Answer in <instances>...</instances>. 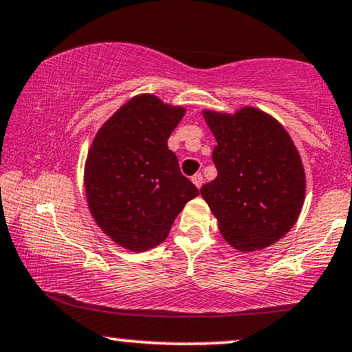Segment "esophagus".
Here are the masks:
<instances>
[{
  "mask_svg": "<svg viewBox=\"0 0 352 352\" xmlns=\"http://www.w3.org/2000/svg\"><path fill=\"white\" fill-rule=\"evenodd\" d=\"M190 181L194 182L195 187H199V189H200V187H202V184H204V176L200 175V173H197V175H194L192 177H190Z\"/></svg>",
  "mask_w": 352,
  "mask_h": 352,
  "instance_id": "1",
  "label": "esophagus"
}]
</instances>
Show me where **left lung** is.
I'll list each match as a JSON object with an SVG mask.
<instances>
[{
  "mask_svg": "<svg viewBox=\"0 0 352 352\" xmlns=\"http://www.w3.org/2000/svg\"><path fill=\"white\" fill-rule=\"evenodd\" d=\"M217 145L218 176L200 195L225 241L241 252L265 249L298 221L305 197L302 160L287 131L262 109H204Z\"/></svg>",
  "mask_w": 352,
  "mask_h": 352,
  "instance_id": "1",
  "label": "left lung"
}]
</instances>
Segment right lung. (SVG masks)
I'll return each instance as SVG.
<instances>
[{
  "mask_svg": "<svg viewBox=\"0 0 352 352\" xmlns=\"http://www.w3.org/2000/svg\"><path fill=\"white\" fill-rule=\"evenodd\" d=\"M184 113L157 95H135L103 122L87 153L90 213L113 243L131 252L162 244L184 205L199 195L168 148Z\"/></svg>",
  "mask_w": 352,
  "mask_h": 352,
  "instance_id": "right-lung-1",
  "label": "right lung"
}]
</instances>
